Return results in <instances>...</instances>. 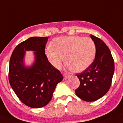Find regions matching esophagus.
I'll return each mask as SVG.
<instances>
[{"instance_id":"1","label":"esophagus","mask_w":123,"mask_h":123,"mask_svg":"<svg viewBox=\"0 0 123 123\" xmlns=\"http://www.w3.org/2000/svg\"><path fill=\"white\" fill-rule=\"evenodd\" d=\"M69 76V75L68 74H63V78H64V80H66L68 77Z\"/></svg>"}]
</instances>
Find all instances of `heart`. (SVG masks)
I'll return each instance as SVG.
<instances>
[{"mask_svg": "<svg viewBox=\"0 0 123 123\" xmlns=\"http://www.w3.org/2000/svg\"><path fill=\"white\" fill-rule=\"evenodd\" d=\"M51 46L52 48H47L45 55L56 69L61 67L64 57L68 68L75 72H81L92 64L96 56V45L90 37L60 36L53 39Z\"/></svg>", "mask_w": 123, "mask_h": 123, "instance_id": "heart-1", "label": "heart"}]
</instances>
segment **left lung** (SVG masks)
<instances>
[{
  "label": "left lung",
  "mask_w": 123,
  "mask_h": 123,
  "mask_svg": "<svg viewBox=\"0 0 123 123\" xmlns=\"http://www.w3.org/2000/svg\"><path fill=\"white\" fill-rule=\"evenodd\" d=\"M96 47V56L92 64L83 72L77 74L80 86L75 93L86 101H94L104 96L110 88L114 73V60L105 43L91 35Z\"/></svg>",
  "instance_id": "1"
}]
</instances>
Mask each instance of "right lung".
<instances>
[{"instance_id":"obj_1","label":"right lung","mask_w":123,"mask_h":123,"mask_svg":"<svg viewBox=\"0 0 123 123\" xmlns=\"http://www.w3.org/2000/svg\"><path fill=\"white\" fill-rule=\"evenodd\" d=\"M48 37H31L15 47L10 60L8 79L11 87L23 103L37 108L52 99L56 85L63 75L48 62L45 46ZM26 50L35 52V62L27 68L24 57Z\"/></svg>"}]
</instances>
